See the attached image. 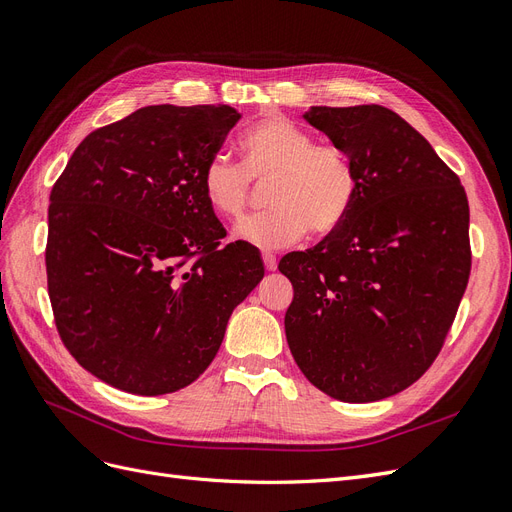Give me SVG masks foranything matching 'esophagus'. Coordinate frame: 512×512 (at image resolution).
Masks as SVG:
<instances>
[{
  "label": "esophagus",
  "mask_w": 512,
  "mask_h": 512,
  "mask_svg": "<svg viewBox=\"0 0 512 512\" xmlns=\"http://www.w3.org/2000/svg\"><path fill=\"white\" fill-rule=\"evenodd\" d=\"M261 259H263V266H266L268 272H274L278 268V261H276V257L272 253H263Z\"/></svg>",
  "instance_id": "obj_1"
}]
</instances>
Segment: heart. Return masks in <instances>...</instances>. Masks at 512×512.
Instances as JSON below:
<instances>
[{
  "instance_id": "obj_1",
  "label": "heart",
  "mask_w": 512,
  "mask_h": 512,
  "mask_svg": "<svg viewBox=\"0 0 512 512\" xmlns=\"http://www.w3.org/2000/svg\"><path fill=\"white\" fill-rule=\"evenodd\" d=\"M242 166L214 155L202 170V193L210 210L238 221L253 197V183H272V210L236 227V236L263 251L300 242L308 229L315 236L334 234L359 195V172L340 144L315 142L310 131L283 114H270L240 140Z\"/></svg>"
}]
</instances>
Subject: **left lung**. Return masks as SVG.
Returning <instances> with one entry per match:
<instances>
[{
  "instance_id": "1",
  "label": "left lung",
  "mask_w": 512,
  "mask_h": 512,
  "mask_svg": "<svg viewBox=\"0 0 512 512\" xmlns=\"http://www.w3.org/2000/svg\"><path fill=\"white\" fill-rule=\"evenodd\" d=\"M304 117L351 153L359 195L340 229L278 263L293 285L287 342L317 389L376 402L419 381L447 340L472 266L468 197L385 106H312Z\"/></svg>"
}]
</instances>
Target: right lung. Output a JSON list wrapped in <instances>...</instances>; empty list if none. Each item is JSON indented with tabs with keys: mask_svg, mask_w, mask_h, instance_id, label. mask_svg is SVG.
I'll use <instances>...</instances> for the list:
<instances>
[{
	"mask_svg": "<svg viewBox=\"0 0 512 512\" xmlns=\"http://www.w3.org/2000/svg\"><path fill=\"white\" fill-rule=\"evenodd\" d=\"M240 119L232 106H146L91 131L48 204L46 283L61 342L136 395L191 385L234 308L263 278L202 193V170Z\"/></svg>",
	"mask_w": 512,
	"mask_h": 512,
	"instance_id": "add662e5",
	"label": "right lung"
}]
</instances>
